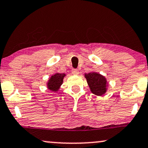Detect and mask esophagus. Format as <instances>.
<instances>
[{
  "label": "esophagus",
  "instance_id": "esophagus-1",
  "mask_svg": "<svg viewBox=\"0 0 148 148\" xmlns=\"http://www.w3.org/2000/svg\"><path fill=\"white\" fill-rule=\"evenodd\" d=\"M72 73L73 74H74V75H78V74H79V71L76 70V69H73L72 70Z\"/></svg>",
  "mask_w": 148,
  "mask_h": 148
}]
</instances>
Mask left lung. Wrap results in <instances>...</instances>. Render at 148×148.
<instances>
[{
  "label": "left lung",
  "mask_w": 148,
  "mask_h": 148,
  "mask_svg": "<svg viewBox=\"0 0 148 148\" xmlns=\"http://www.w3.org/2000/svg\"><path fill=\"white\" fill-rule=\"evenodd\" d=\"M91 91L97 96H102L106 91V79L96 72H90L85 75Z\"/></svg>",
  "instance_id": "obj_1"
}]
</instances>
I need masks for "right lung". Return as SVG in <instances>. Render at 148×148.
Listing matches in <instances>:
<instances>
[{"label": "right lung", "mask_w": 148, "mask_h": 148, "mask_svg": "<svg viewBox=\"0 0 148 148\" xmlns=\"http://www.w3.org/2000/svg\"><path fill=\"white\" fill-rule=\"evenodd\" d=\"M65 76V74H58V73L52 76L47 84L48 89L53 91H57L60 86L62 85Z\"/></svg>", "instance_id": "right-lung-1"}]
</instances>
